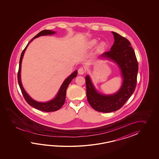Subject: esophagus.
Masks as SVG:
<instances>
[{
    "mask_svg": "<svg viewBox=\"0 0 159 159\" xmlns=\"http://www.w3.org/2000/svg\"><path fill=\"white\" fill-rule=\"evenodd\" d=\"M78 74L80 75H84V69L82 68H80L78 70Z\"/></svg>",
    "mask_w": 159,
    "mask_h": 159,
    "instance_id": "1",
    "label": "esophagus"
}]
</instances>
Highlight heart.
I'll return each instance as SVG.
<instances>
[{
  "mask_svg": "<svg viewBox=\"0 0 159 159\" xmlns=\"http://www.w3.org/2000/svg\"><path fill=\"white\" fill-rule=\"evenodd\" d=\"M97 43H98V40L97 39H91V40L89 41L88 46L90 48L93 47H94V46L97 45ZM104 46H105V44L103 43H101L98 45V48L99 49H101L102 48H103Z\"/></svg>",
  "mask_w": 159,
  "mask_h": 159,
  "instance_id": "heart-1",
  "label": "heart"
}]
</instances>
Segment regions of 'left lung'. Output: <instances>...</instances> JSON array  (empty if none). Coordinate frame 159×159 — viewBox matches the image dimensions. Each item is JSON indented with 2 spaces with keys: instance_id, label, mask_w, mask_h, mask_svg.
<instances>
[{
  "instance_id": "1",
  "label": "left lung",
  "mask_w": 159,
  "mask_h": 159,
  "mask_svg": "<svg viewBox=\"0 0 159 159\" xmlns=\"http://www.w3.org/2000/svg\"><path fill=\"white\" fill-rule=\"evenodd\" d=\"M112 34L115 41L110 51L98 58L108 59L118 66L122 78L120 88L114 94H105L96 89L89 75L85 77L89 104L96 111L105 113L117 111L125 105L134 92L138 71V61L129 41L116 32Z\"/></svg>"
}]
</instances>
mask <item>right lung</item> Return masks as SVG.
<instances>
[{
    "label": "right lung",
    "mask_w": 159,
    "mask_h": 159,
    "mask_svg": "<svg viewBox=\"0 0 159 159\" xmlns=\"http://www.w3.org/2000/svg\"><path fill=\"white\" fill-rule=\"evenodd\" d=\"M56 34V32L53 30H43L41 31L40 33L37 34L34 37L30 40V42L27 44L26 47L25 48L24 51L21 53V54L20 61H19V71L17 73V80L19 85L22 94L24 96V99L29 105L33 107L34 108H36L41 111L45 112H52L57 111L61 108V107L64 104L65 101V97H66V91L68 88L69 84L71 82V80L77 77V70H75L73 73H71L68 77L65 80L62 84H61V87L60 88L59 90L58 91L57 94L55 96L54 98L48 101L40 102L36 101L33 98H31L30 95L28 94L27 91L25 90L21 82V62L24 56L25 51L27 48V47L30 44V42L34 40V39L37 37L42 36H47V35H52Z\"/></svg>",
    "instance_id": "1"
}]
</instances>
